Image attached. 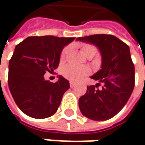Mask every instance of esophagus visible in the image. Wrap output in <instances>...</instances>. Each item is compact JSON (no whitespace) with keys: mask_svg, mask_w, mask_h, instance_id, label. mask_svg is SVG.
Wrapping results in <instances>:
<instances>
[{"mask_svg":"<svg viewBox=\"0 0 145 145\" xmlns=\"http://www.w3.org/2000/svg\"><path fill=\"white\" fill-rule=\"evenodd\" d=\"M70 86H71V88L74 87V86H75V83H74V82H70Z\"/></svg>","mask_w":145,"mask_h":145,"instance_id":"esophagus-1","label":"esophagus"}]
</instances>
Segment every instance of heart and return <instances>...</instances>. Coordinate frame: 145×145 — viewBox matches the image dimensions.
<instances>
[{"instance_id": "1", "label": "heart", "mask_w": 145, "mask_h": 145, "mask_svg": "<svg viewBox=\"0 0 145 145\" xmlns=\"http://www.w3.org/2000/svg\"><path fill=\"white\" fill-rule=\"evenodd\" d=\"M71 47L66 46L62 49L60 55V58L61 61L66 59L67 54L70 52ZM82 52L85 56H87L88 58L93 57L96 54H97V48L91 44H84L82 46ZM61 73L63 76L71 81H79L84 77L90 74L91 70L85 66H75V65H67L62 68Z\"/></svg>"}]
</instances>
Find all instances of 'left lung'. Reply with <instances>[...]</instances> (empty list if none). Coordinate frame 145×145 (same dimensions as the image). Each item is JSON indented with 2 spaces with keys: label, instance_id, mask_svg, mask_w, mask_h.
I'll return each instance as SVG.
<instances>
[{
  "label": "left lung",
  "instance_id": "1",
  "mask_svg": "<svg viewBox=\"0 0 145 145\" xmlns=\"http://www.w3.org/2000/svg\"><path fill=\"white\" fill-rule=\"evenodd\" d=\"M77 40L97 45L102 56L101 69L91 77L100 83L87 87L79 100L80 111L91 120H108L123 109L134 89L135 66L129 46L116 36L105 34L79 37Z\"/></svg>",
  "mask_w": 145,
  "mask_h": 145
}]
</instances>
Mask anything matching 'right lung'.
Returning <instances> with one entry per match:
<instances>
[{
  "label": "right lung",
  "mask_w": 145,
  "mask_h": 145,
  "mask_svg": "<svg viewBox=\"0 0 145 145\" xmlns=\"http://www.w3.org/2000/svg\"><path fill=\"white\" fill-rule=\"evenodd\" d=\"M74 37L30 36L17 44L9 62L8 84L18 108L34 118L54 115L70 83L62 76L58 81L45 80L60 62L62 48Z\"/></svg>",
  "instance_id": "right-lung-1"
}]
</instances>
